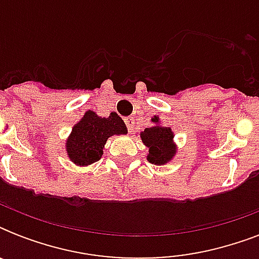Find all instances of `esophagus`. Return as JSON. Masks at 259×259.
<instances>
[{"label":"esophagus","mask_w":259,"mask_h":259,"mask_svg":"<svg viewBox=\"0 0 259 259\" xmlns=\"http://www.w3.org/2000/svg\"><path fill=\"white\" fill-rule=\"evenodd\" d=\"M125 123H126V126H127V130H129V132H132V130L134 129V118L133 117L125 118Z\"/></svg>","instance_id":"1"}]
</instances>
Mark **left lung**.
Segmentation results:
<instances>
[{
  "instance_id": "8db88e82",
  "label": "left lung",
  "mask_w": 259,
  "mask_h": 259,
  "mask_svg": "<svg viewBox=\"0 0 259 259\" xmlns=\"http://www.w3.org/2000/svg\"><path fill=\"white\" fill-rule=\"evenodd\" d=\"M153 126L140 132L144 145L148 148L146 160L153 165L161 166L170 162L177 153V145L175 142V132L172 127L162 125L158 115L152 117Z\"/></svg>"
}]
</instances>
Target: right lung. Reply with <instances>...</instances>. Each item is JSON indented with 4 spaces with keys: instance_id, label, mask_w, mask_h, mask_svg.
I'll list each match as a JSON object with an SVG mask.
<instances>
[{
    "instance_id": "right-lung-1",
    "label": "right lung",
    "mask_w": 259,
    "mask_h": 259,
    "mask_svg": "<svg viewBox=\"0 0 259 259\" xmlns=\"http://www.w3.org/2000/svg\"><path fill=\"white\" fill-rule=\"evenodd\" d=\"M127 133L125 122L117 113L101 117L87 110L66 140V153L76 166H89L101 160L106 141L113 136Z\"/></svg>"
}]
</instances>
